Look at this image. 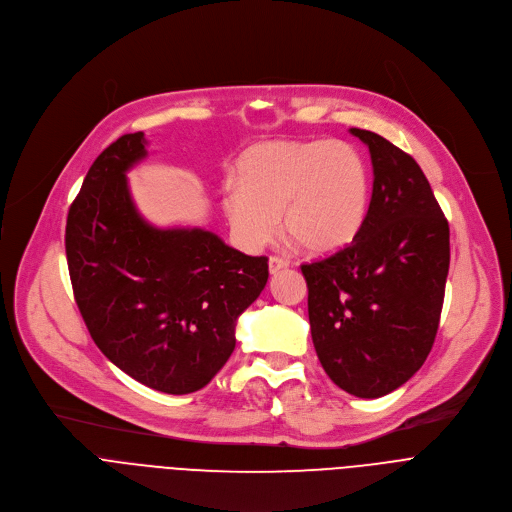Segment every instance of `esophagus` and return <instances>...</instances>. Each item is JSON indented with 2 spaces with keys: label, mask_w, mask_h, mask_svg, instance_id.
Listing matches in <instances>:
<instances>
[{
  "label": "esophagus",
  "mask_w": 512,
  "mask_h": 512,
  "mask_svg": "<svg viewBox=\"0 0 512 512\" xmlns=\"http://www.w3.org/2000/svg\"><path fill=\"white\" fill-rule=\"evenodd\" d=\"M285 267H289V261L287 259H283V257H269V273H277V271H281V269H285Z\"/></svg>",
  "instance_id": "obj_1"
}]
</instances>
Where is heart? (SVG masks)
I'll use <instances>...</instances> for the list:
<instances>
[{"mask_svg":"<svg viewBox=\"0 0 512 512\" xmlns=\"http://www.w3.org/2000/svg\"><path fill=\"white\" fill-rule=\"evenodd\" d=\"M369 172L342 141H271L247 150L235 188L223 198L227 221L245 249L265 247L279 229L304 251L334 253L367 218Z\"/></svg>","mask_w":512,"mask_h":512,"instance_id":"1","label":"heart"}]
</instances>
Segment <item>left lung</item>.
Listing matches in <instances>:
<instances>
[{
  "mask_svg": "<svg viewBox=\"0 0 512 512\" xmlns=\"http://www.w3.org/2000/svg\"><path fill=\"white\" fill-rule=\"evenodd\" d=\"M371 152L373 196L350 245L302 265L316 354L346 393L377 399L407 383L440 326L450 227L419 164L385 137L350 129Z\"/></svg>",
  "mask_w": 512,
  "mask_h": 512,
  "instance_id": "8db88e82",
  "label": "left lung"
}]
</instances>
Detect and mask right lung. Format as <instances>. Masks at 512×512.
<instances>
[{"mask_svg":"<svg viewBox=\"0 0 512 512\" xmlns=\"http://www.w3.org/2000/svg\"><path fill=\"white\" fill-rule=\"evenodd\" d=\"M145 143L141 131L121 135L93 162L68 210L66 261L99 350L141 385L186 395L225 367L269 265L210 231L145 221L125 176L148 156Z\"/></svg>","mask_w":512,"mask_h":512,"instance_id":"right-lung-1","label":"right lung"}]
</instances>
